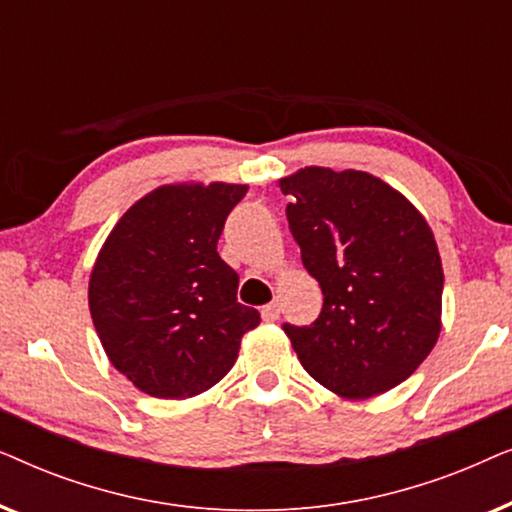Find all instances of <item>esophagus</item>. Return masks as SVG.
Returning a JSON list of instances; mask_svg holds the SVG:
<instances>
[{"instance_id":"34e87169","label":"esophagus","mask_w":512,"mask_h":512,"mask_svg":"<svg viewBox=\"0 0 512 512\" xmlns=\"http://www.w3.org/2000/svg\"><path fill=\"white\" fill-rule=\"evenodd\" d=\"M261 317L265 321H277L279 319V303H277V300H272V303H268V305L263 307Z\"/></svg>"}]
</instances>
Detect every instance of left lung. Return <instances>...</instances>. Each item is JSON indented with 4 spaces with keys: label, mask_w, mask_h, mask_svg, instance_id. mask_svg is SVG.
Here are the masks:
<instances>
[{
    "label": "left lung",
    "mask_w": 512,
    "mask_h": 512,
    "mask_svg": "<svg viewBox=\"0 0 512 512\" xmlns=\"http://www.w3.org/2000/svg\"><path fill=\"white\" fill-rule=\"evenodd\" d=\"M279 186L303 265L324 293L310 326L284 324L300 363L345 398L394 389L440 333L445 277L429 223L366 172L307 167Z\"/></svg>",
    "instance_id": "1"
}]
</instances>
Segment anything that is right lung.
Masks as SVG:
<instances>
[{
	"label": "right lung",
	"mask_w": 512,
	"mask_h": 512,
	"mask_svg": "<svg viewBox=\"0 0 512 512\" xmlns=\"http://www.w3.org/2000/svg\"><path fill=\"white\" fill-rule=\"evenodd\" d=\"M237 184L163 186L135 202L90 275L95 331L118 373L156 398L202 394L233 368L261 324L237 303L240 277L216 251Z\"/></svg>",
	"instance_id": "obj_1"
}]
</instances>
